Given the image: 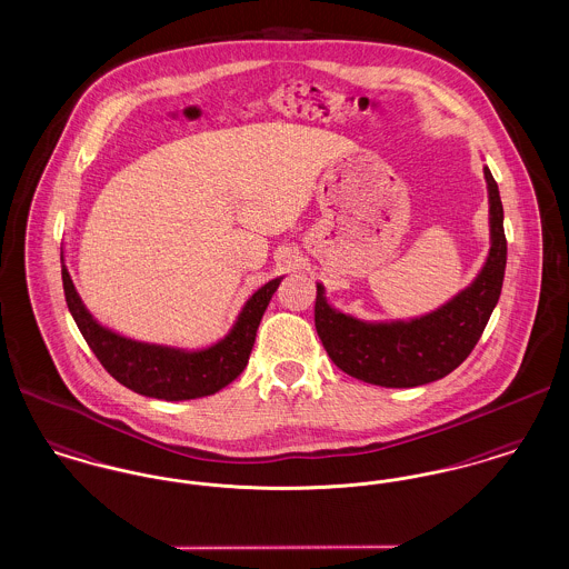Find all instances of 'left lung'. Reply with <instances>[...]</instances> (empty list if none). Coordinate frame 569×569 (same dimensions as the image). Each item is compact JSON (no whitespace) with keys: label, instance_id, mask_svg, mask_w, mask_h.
Masks as SVG:
<instances>
[{"label":"left lung","instance_id":"1","mask_svg":"<svg viewBox=\"0 0 569 569\" xmlns=\"http://www.w3.org/2000/svg\"><path fill=\"white\" fill-rule=\"evenodd\" d=\"M490 249L476 279L431 313L367 322L335 309L318 283L316 330L330 360L348 376L383 388H413L452 373L480 341L499 300L508 243L499 188L485 166Z\"/></svg>","mask_w":569,"mask_h":569}]
</instances>
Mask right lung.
Returning <instances> with one entry per match:
<instances>
[{"label":"right lung","instance_id":"right-lung-1","mask_svg":"<svg viewBox=\"0 0 569 569\" xmlns=\"http://www.w3.org/2000/svg\"><path fill=\"white\" fill-rule=\"evenodd\" d=\"M61 279L68 309L87 346L102 367L126 388L162 401H190L216 395L247 367L260 320L283 277L258 288L223 339L202 350H183L136 341L100 325L84 307L61 253Z\"/></svg>","mask_w":569,"mask_h":569}]
</instances>
